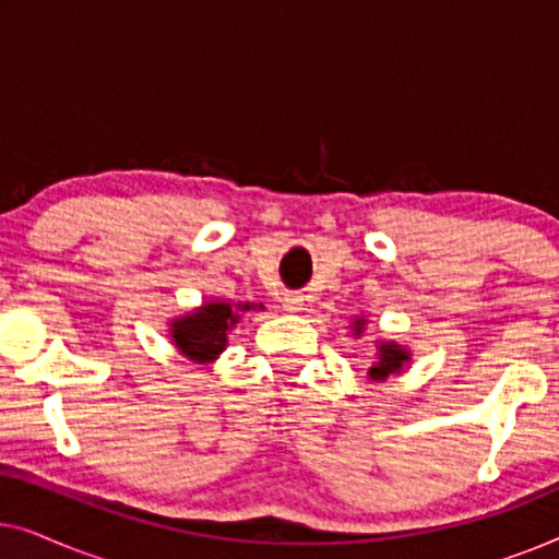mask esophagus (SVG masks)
<instances>
[{
  "mask_svg": "<svg viewBox=\"0 0 559 559\" xmlns=\"http://www.w3.org/2000/svg\"><path fill=\"white\" fill-rule=\"evenodd\" d=\"M282 305H285L287 312H300L305 310V295L302 293H287L282 297Z\"/></svg>",
  "mask_w": 559,
  "mask_h": 559,
  "instance_id": "obj_1",
  "label": "esophagus"
}]
</instances>
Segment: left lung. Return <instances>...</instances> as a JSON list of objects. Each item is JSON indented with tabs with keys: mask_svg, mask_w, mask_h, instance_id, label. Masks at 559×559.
I'll return each instance as SVG.
<instances>
[{
	"mask_svg": "<svg viewBox=\"0 0 559 559\" xmlns=\"http://www.w3.org/2000/svg\"><path fill=\"white\" fill-rule=\"evenodd\" d=\"M361 325L364 323H356L358 333H361ZM404 361H407V350H402L400 346H396V343H384V346H379V361L371 366L369 377L377 379V381L386 379L389 373L400 371Z\"/></svg>",
	"mask_w": 559,
	"mask_h": 559,
	"instance_id": "8db88e82",
	"label": "left lung"
}]
</instances>
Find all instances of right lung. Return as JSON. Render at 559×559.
<instances>
[{"label": "right lung", "instance_id": "obj_1", "mask_svg": "<svg viewBox=\"0 0 559 559\" xmlns=\"http://www.w3.org/2000/svg\"><path fill=\"white\" fill-rule=\"evenodd\" d=\"M239 308L249 310L251 305H239ZM259 308H262V305H259ZM236 320H239V316H236L231 305L209 302L198 312H193V316L180 318L178 323H173L170 333L175 338V346H178L190 361L205 364L213 361V358L226 348V333Z\"/></svg>", "mask_w": 559, "mask_h": 559}]
</instances>
